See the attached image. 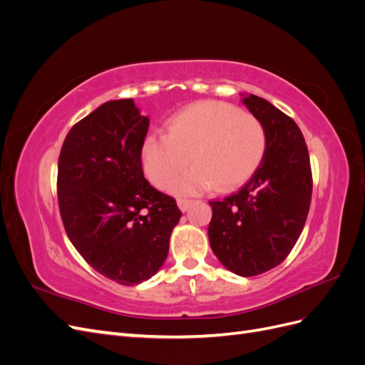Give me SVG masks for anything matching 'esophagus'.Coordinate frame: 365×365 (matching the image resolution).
<instances>
[{
  "label": "esophagus",
  "instance_id": "1",
  "mask_svg": "<svg viewBox=\"0 0 365 365\" xmlns=\"http://www.w3.org/2000/svg\"><path fill=\"white\" fill-rule=\"evenodd\" d=\"M176 204H178L181 212H187V208H189L192 204V200H187V197H178V200H176Z\"/></svg>",
  "mask_w": 365,
  "mask_h": 365
}]
</instances>
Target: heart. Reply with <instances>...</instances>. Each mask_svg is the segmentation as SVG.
<instances>
[{
	"label": "heart",
	"mask_w": 365,
	"mask_h": 365,
	"mask_svg": "<svg viewBox=\"0 0 365 365\" xmlns=\"http://www.w3.org/2000/svg\"><path fill=\"white\" fill-rule=\"evenodd\" d=\"M267 152L262 121L222 102H201L182 109L168 134H150L141 148L148 180L163 189L187 164L195 163L169 184L178 195L213 189L231 190L256 173Z\"/></svg>",
	"instance_id": "b5f03b06"
}]
</instances>
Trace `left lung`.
<instances>
[{"instance_id":"1","label":"left lung","mask_w":365,"mask_h":365,"mask_svg":"<svg viewBox=\"0 0 365 365\" xmlns=\"http://www.w3.org/2000/svg\"><path fill=\"white\" fill-rule=\"evenodd\" d=\"M267 130V152L251 180L210 201V247L227 269L252 277L280 264L300 237L312 197V170L295 121L254 94L244 101Z\"/></svg>"}]
</instances>
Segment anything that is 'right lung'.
<instances>
[{
  "mask_svg": "<svg viewBox=\"0 0 365 365\" xmlns=\"http://www.w3.org/2000/svg\"><path fill=\"white\" fill-rule=\"evenodd\" d=\"M149 118L132 98L106 102L70 129L58 163L61 217L97 272L138 284L161 268L181 212L143 175Z\"/></svg>",
  "mask_w": 365,
  "mask_h": 365,
  "instance_id": "1",
  "label": "right lung"
}]
</instances>
